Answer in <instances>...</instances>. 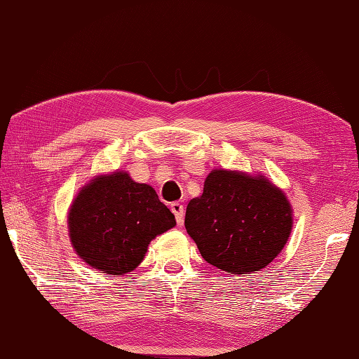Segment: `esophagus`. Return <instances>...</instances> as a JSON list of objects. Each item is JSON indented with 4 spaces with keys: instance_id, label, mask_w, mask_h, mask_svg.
Masks as SVG:
<instances>
[{
    "instance_id": "34e87169",
    "label": "esophagus",
    "mask_w": 359,
    "mask_h": 359,
    "mask_svg": "<svg viewBox=\"0 0 359 359\" xmlns=\"http://www.w3.org/2000/svg\"><path fill=\"white\" fill-rule=\"evenodd\" d=\"M171 212L174 213L175 221H177V224L180 226V224L184 222V216H185L184 205H182L180 202H172V203H171Z\"/></svg>"
}]
</instances>
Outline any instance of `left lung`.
<instances>
[{
	"label": "left lung",
	"instance_id": "8db88e82",
	"mask_svg": "<svg viewBox=\"0 0 359 359\" xmlns=\"http://www.w3.org/2000/svg\"><path fill=\"white\" fill-rule=\"evenodd\" d=\"M285 191L263 174L217 168L203 193L188 202L185 229L207 263L231 273H252L273 262L292 231Z\"/></svg>",
	"mask_w": 359,
	"mask_h": 359
}]
</instances>
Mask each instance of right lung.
<instances>
[{"mask_svg": "<svg viewBox=\"0 0 359 359\" xmlns=\"http://www.w3.org/2000/svg\"><path fill=\"white\" fill-rule=\"evenodd\" d=\"M73 249L90 268L110 276L137 269L154 238L175 217L151 185L128 171L100 174L74 196L67 215Z\"/></svg>", "mask_w": 359, "mask_h": 359, "instance_id": "1", "label": "right lung"}]
</instances>
